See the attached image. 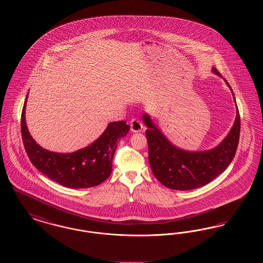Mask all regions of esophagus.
<instances>
[{"label": "esophagus", "instance_id": "34e87169", "mask_svg": "<svg viewBox=\"0 0 263 263\" xmlns=\"http://www.w3.org/2000/svg\"><path fill=\"white\" fill-rule=\"evenodd\" d=\"M130 127H131V131L132 132H140L143 128V124L141 123V121L137 119V118H133L131 121H130Z\"/></svg>", "mask_w": 263, "mask_h": 263}]
</instances>
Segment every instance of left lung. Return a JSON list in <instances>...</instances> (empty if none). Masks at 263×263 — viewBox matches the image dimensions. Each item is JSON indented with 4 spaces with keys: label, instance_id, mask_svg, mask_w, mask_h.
<instances>
[{
    "label": "left lung",
    "instance_id": "obj_1",
    "mask_svg": "<svg viewBox=\"0 0 263 263\" xmlns=\"http://www.w3.org/2000/svg\"><path fill=\"white\" fill-rule=\"evenodd\" d=\"M213 72L222 77L216 68H213ZM143 120L148 127L146 137L152 172L165 187L189 190L206 185L229 166L238 149L240 133L238 108L234 126L225 140L215 149L205 152L194 153L176 148L154 125L147 114L143 115Z\"/></svg>",
    "mask_w": 263,
    "mask_h": 263
}]
</instances>
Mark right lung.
I'll use <instances>...</instances> for the list:
<instances>
[{
	"instance_id": "obj_1",
	"label": "right lung",
	"mask_w": 263,
	"mask_h": 263,
	"mask_svg": "<svg viewBox=\"0 0 263 263\" xmlns=\"http://www.w3.org/2000/svg\"><path fill=\"white\" fill-rule=\"evenodd\" d=\"M25 99L22 112V136L25 152L38 171L65 187L88 188L100 185L112 171V159L119 140L130 126L125 121L109 123L96 142L71 154H59L40 147L30 136L25 123Z\"/></svg>"
}]
</instances>
